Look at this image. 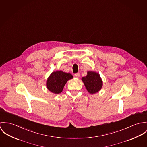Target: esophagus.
Listing matches in <instances>:
<instances>
[{
	"instance_id": "34e87169",
	"label": "esophagus",
	"mask_w": 147,
	"mask_h": 147,
	"mask_svg": "<svg viewBox=\"0 0 147 147\" xmlns=\"http://www.w3.org/2000/svg\"><path fill=\"white\" fill-rule=\"evenodd\" d=\"M74 76L75 77H76V78H79V77H80V74L79 73H77L75 74Z\"/></svg>"
}]
</instances>
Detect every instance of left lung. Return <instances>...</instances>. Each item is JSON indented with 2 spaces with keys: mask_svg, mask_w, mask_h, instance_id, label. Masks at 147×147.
Here are the masks:
<instances>
[{
  "mask_svg": "<svg viewBox=\"0 0 147 147\" xmlns=\"http://www.w3.org/2000/svg\"><path fill=\"white\" fill-rule=\"evenodd\" d=\"M82 80L87 90L91 94L98 92L102 86V81L100 75L96 72L88 71L87 76L82 77Z\"/></svg>",
  "mask_w": 147,
  "mask_h": 147,
  "instance_id": "8db88e82",
  "label": "left lung"
}]
</instances>
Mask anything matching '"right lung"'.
Returning <instances> with one entry per match:
<instances>
[{"label": "right lung", "mask_w": 147, "mask_h": 147, "mask_svg": "<svg viewBox=\"0 0 147 147\" xmlns=\"http://www.w3.org/2000/svg\"><path fill=\"white\" fill-rule=\"evenodd\" d=\"M73 78V76L62 71L52 73L47 81V87L54 94H58L62 92L67 81Z\"/></svg>", "instance_id": "1"}]
</instances>
